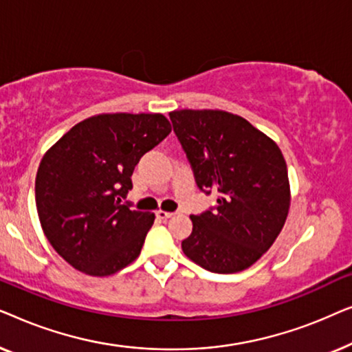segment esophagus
Returning <instances> with one entry per match:
<instances>
[{
    "mask_svg": "<svg viewBox=\"0 0 352 352\" xmlns=\"http://www.w3.org/2000/svg\"><path fill=\"white\" fill-rule=\"evenodd\" d=\"M175 216V213H170V211H163V210H158L157 211V218L158 219H170Z\"/></svg>",
    "mask_w": 352,
    "mask_h": 352,
    "instance_id": "obj_1",
    "label": "esophagus"
}]
</instances>
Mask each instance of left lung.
<instances>
[{
  "instance_id": "1",
  "label": "left lung",
  "mask_w": 352,
  "mask_h": 352,
  "mask_svg": "<svg viewBox=\"0 0 352 352\" xmlns=\"http://www.w3.org/2000/svg\"><path fill=\"white\" fill-rule=\"evenodd\" d=\"M195 182L214 192L213 210L192 214L182 252L216 274L258 261L276 242L290 210V182L280 148L247 120L224 110L170 112Z\"/></svg>"
}]
</instances>
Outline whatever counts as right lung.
Here are the masks:
<instances>
[{
	"label": "right lung",
	"mask_w": 352,
	"mask_h": 352,
	"mask_svg": "<svg viewBox=\"0 0 352 352\" xmlns=\"http://www.w3.org/2000/svg\"><path fill=\"white\" fill-rule=\"evenodd\" d=\"M171 133L162 113H100L41 158L35 200L43 232L76 271L105 277L139 256L155 214L122 204L144 153Z\"/></svg>",
	"instance_id": "right-lung-1"
}]
</instances>
